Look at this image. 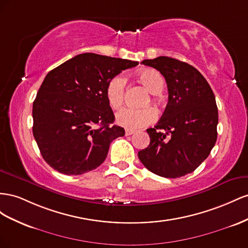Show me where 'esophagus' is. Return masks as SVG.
Here are the masks:
<instances>
[{
    "instance_id": "esophagus-1",
    "label": "esophagus",
    "mask_w": 248,
    "mask_h": 248,
    "mask_svg": "<svg viewBox=\"0 0 248 248\" xmlns=\"http://www.w3.org/2000/svg\"><path fill=\"white\" fill-rule=\"evenodd\" d=\"M135 133V131H133V130H125V136H131V135H133V134Z\"/></svg>"
}]
</instances>
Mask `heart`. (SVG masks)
<instances>
[{"label": "heart", "mask_w": 248, "mask_h": 248, "mask_svg": "<svg viewBox=\"0 0 248 248\" xmlns=\"http://www.w3.org/2000/svg\"><path fill=\"white\" fill-rule=\"evenodd\" d=\"M139 80L153 94H160L164 90L165 82L163 77L155 69H143L138 74ZM126 80L124 75H116L109 80L106 86V97L113 109H118L124 103ZM157 118V111L153 107L141 109L124 108L117 112L118 124L129 130H136L153 124Z\"/></svg>", "instance_id": "b5f03b06"}]
</instances>
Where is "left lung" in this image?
Listing matches in <instances>:
<instances>
[{
    "mask_svg": "<svg viewBox=\"0 0 248 248\" xmlns=\"http://www.w3.org/2000/svg\"><path fill=\"white\" fill-rule=\"evenodd\" d=\"M142 64L163 75L168 103L158 124L146 130L151 142L138 158L155 174L180 178L194 171L216 143L215 95L203 76L186 62L160 56L143 60Z\"/></svg>",
    "mask_w": 248,
    "mask_h": 248,
    "instance_id": "1",
    "label": "left lung"
}]
</instances>
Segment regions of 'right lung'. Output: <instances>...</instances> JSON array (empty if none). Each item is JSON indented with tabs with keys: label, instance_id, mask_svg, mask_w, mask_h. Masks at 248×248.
<instances>
[{
	"label": "right lung",
	"instance_id": "add662e5",
	"mask_svg": "<svg viewBox=\"0 0 248 248\" xmlns=\"http://www.w3.org/2000/svg\"><path fill=\"white\" fill-rule=\"evenodd\" d=\"M137 61L84 53L49 72L33 102V136L42 158L60 173L83 174L105 161L110 143L124 136L106 86Z\"/></svg>",
	"mask_w": 248,
	"mask_h": 248
}]
</instances>
